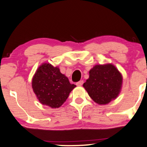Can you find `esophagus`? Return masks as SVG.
Here are the masks:
<instances>
[{
  "mask_svg": "<svg viewBox=\"0 0 147 147\" xmlns=\"http://www.w3.org/2000/svg\"><path fill=\"white\" fill-rule=\"evenodd\" d=\"M83 83H84V81L80 80V81H79L78 82L76 83V85H77V86H82V85L83 84Z\"/></svg>",
  "mask_w": 147,
  "mask_h": 147,
  "instance_id": "obj_1",
  "label": "esophagus"
}]
</instances>
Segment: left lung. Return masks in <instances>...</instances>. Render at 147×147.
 Masks as SVG:
<instances>
[{"instance_id":"8db88e82","label":"left lung","mask_w":147,"mask_h":147,"mask_svg":"<svg viewBox=\"0 0 147 147\" xmlns=\"http://www.w3.org/2000/svg\"><path fill=\"white\" fill-rule=\"evenodd\" d=\"M123 76L111 63L95 65L89 71V78L83 87L95 103L106 105L117 99L121 93Z\"/></svg>"}]
</instances>
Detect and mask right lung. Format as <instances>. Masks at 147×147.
Instances as JSON below:
<instances>
[{
  "instance_id": "add662e5",
  "label": "right lung",
  "mask_w": 147,
  "mask_h": 147,
  "mask_svg": "<svg viewBox=\"0 0 147 147\" xmlns=\"http://www.w3.org/2000/svg\"><path fill=\"white\" fill-rule=\"evenodd\" d=\"M76 86L61 73L59 67H54L48 63H42L32 79V88L38 100L52 108L62 106Z\"/></svg>"
}]
</instances>
